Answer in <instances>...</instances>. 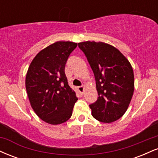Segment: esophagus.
<instances>
[{
    "label": "esophagus",
    "mask_w": 158,
    "mask_h": 158,
    "mask_svg": "<svg viewBox=\"0 0 158 158\" xmlns=\"http://www.w3.org/2000/svg\"><path fill=\"white\" fill-rule=\"evenodd\" d=\"M78 90H79V91L80 92L81 94H83V93H84V91H85V88L83 86L78 87Z\"/></svg>",
    "instance_id": "34e87169"
}]
</instances>
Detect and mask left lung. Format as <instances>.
I'll use <instances>...</instances> for the list:
<instances>
[{
  "mask_svg": "<svg viewBox=\"0 0 158 158\" xmlns=\"http://www.w3.org/2000/svg\"><path fill=\"white\" fill-rule=\"evenodd\" d=\"M93 70L98 99L90 105L98 121L113 123L126 113L135 90L131 63L118 49L104 42L83 41L78 44Z\"/></svg>",
  "mask_w": 158,
  "mask_h": 158,
  "instance_id": "obj_1",
  "label": "left lung"
}]
</instances>
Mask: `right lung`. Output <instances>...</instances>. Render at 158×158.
<instances>
[{"label": "right lung", "mask_w": 158, "mask_h": 158, "mask_svg": "<svg viewBox=\"0 0 158 158\" xmlns=\"http://www.w3.org/2000/svg\"><path fill=\"white\" fill-rule=\"evenodd\" d=\"M77 43L56 41L41 50L32 59L25 85L30 105L40 119L51 125L66 122L78 100L69 86L65 64Z\"/></svg>", "instance_id": "obj_1"}]
</instances>
